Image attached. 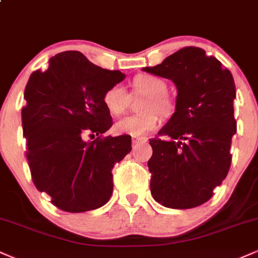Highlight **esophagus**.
I'll return each instance as SVG.
<instances>
[{
	"mask_svg": "<svg viewBox=\"0 0 258 258\" xmlns=\"http://www.w3.org/2000/svg\"><path fill=\"white\" fill-rule=\"evenodd\" d=\"M146 142H147L146 138L133 137V138H132V146L136 147V146H138V144H141V143H146Z\"/></svg>",
	"mask_w": 258,
	"mask_h": 258,
	"instance_id": "esophagus-1",
	"label": "esophagus"
}]
</instances>
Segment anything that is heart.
<instances>
[{
    "mask_svg": "<svg viewBox=\"0 0 258 258\" xmlns=\"http://www.w3.org/2000/svg\"><path fill=\"white\" fill-rule=\"evenodd\" d=\"M136 93L147 94L139 115H128L114 125L115 132L132 137H143L154 131L159 125V114L167 116L172 110V103L167 98V85L162 79L148 74L137 75L132 81ZM130 102L127 91L121 85L109 87L103 94V104L110 114L120 115L126 110ZM157 111L155 112V110Z\"/></svg>",
    "mask_w": 258,
    "mask_h": 258,
    "instance_id": "obj_1",
    "label": "heart"
}]
</instances>
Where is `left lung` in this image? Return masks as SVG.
<instances>
[{"label": "left lung", "mask_w": 258, "mask_h": 258, "mask_svg": "<svg viewBox=\"0 0 258 258\" xmlns=\"http://www.w3.org/2000/svg\"><path fill=\"white\" fill-rule=\"evenodd\" d=\"M143 70L170 79L177 87L176 111L159 137L150 139L153 198L170 209L203 205L232 164L230 147L236 132L232 74L218 59L193 46Z\"/></svg>", "instance_id": "1"}]
</instances>
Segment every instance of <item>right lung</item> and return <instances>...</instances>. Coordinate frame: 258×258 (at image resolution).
<instances>
[{
  "label": "right lung",
  "mask_w": 258,
  "mask_h": 258,
  "mask_svg": "<svg viewBox=\"0 0 258 258\" xmlns=\"http://www.w3.org/2000/svg\"><path fill=\"white\" fill-rule=\"evenodd\" d=\"M125 75L67 51L49 59L26 84L22 109L26 159L37 190L67 212L105 205L112 194L111 170L131 152V137L103 136L112 126L103 94ZM97 138L92 142L86 137Z\"/></svg>",
  "instance_id": "1"
}]
</instances>
